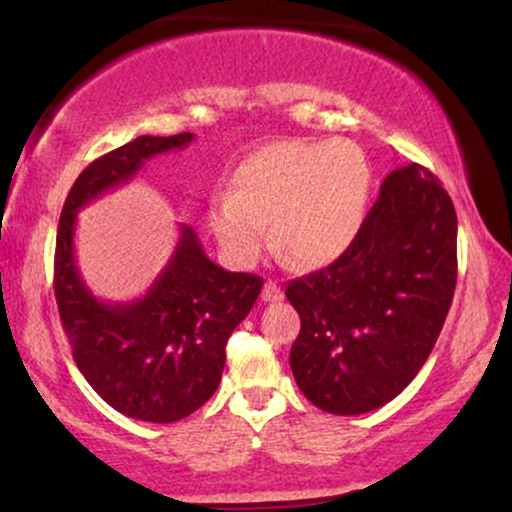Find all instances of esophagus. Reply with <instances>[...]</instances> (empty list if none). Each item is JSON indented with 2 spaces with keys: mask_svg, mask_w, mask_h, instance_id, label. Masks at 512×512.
<instances>
[{
  "mask_svg": "<svg viewBox=\"0 0 512 512\" xmlns=\"http://www.w3.org/2000/svg\"><path fill=\"white\" fill-rule=\"evenodd\" d=\"M261 298H263V303H279V300L284 298V291L279 289L275 282H265Z\"/></svg>",
  "mask_w": 512,
  "mask_h": 512,
  "instance_id": "1",
  "label": "esophagus"
}]
</instances>
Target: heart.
Here are the masks:
<instances>
[{"instance_id": "b5f03b06", "label": "heart", "mask_w": 512, "mask_h": 512, "mask_svg": "<svg viewBox=\"0 0 512 512\" xmlns=\"http://www.w3.org/2000/svg\"><path fill=\"white\" fill-rule=\"evenodd\" d=\"M370 167L349 139H279L251 151L233 172V193L209 198V228L235 268H249L275 240L303 268L333 263L366 221Z\"/></svg>"}]
</instances>
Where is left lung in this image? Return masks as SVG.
I'll use <instances>...</instances> for the list:
<instances>
[{
    "label": "left lung",
    "instance_id": "obj_1",
    "mask_svg": "<svg viewBox=\"0 0 512 512\" xmlns=\"http://www.w3.org/2000/svg\"><path fill=\"white\" fill-rule=\"evenodd\" d=\"M457 286V212L422 165L382 181L352 247L293 279L291 370L307 401L363 415L396 398L429 359Z\"/></svg>",
    "mask_w": 512,
    "mask_h": 512
}]
</instances>
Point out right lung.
<instances>
[{
  "label": "right lung",
  "instance_id": "add662e5",
  "mask_svg": "<svg viewBox=\"0 0 512 512\" xmlns=\"http://www.w3.org/2000/svg\"><path fill=\"white\" fill-rule=\"evenodd\" d=\"M193 139V132L142 135L93 160L60 214L55 300L74 361L111 408L139 422H179L212 398L230 333L251 312L263 279L223 270L205 254L198 233L181 223L170 261L142 298L102 300L76 265V214L135 179L146 160Z\"/></svg>",
  "mask_w": 512,
  "mask_h": 512
}]
</instances>
